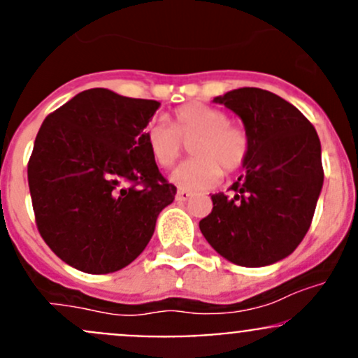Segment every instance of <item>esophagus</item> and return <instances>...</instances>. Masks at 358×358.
I'll list each match as a JSON object with an SVG mask.
<instances>
[{
  "label": "esophagus",
  "mask_w": 358,
  "mask_h": 358,
  "mask_svg": "<svg viewBox=\"0 0 358 358\" xmlns=\"http://www.w3.org/2000/svg\"><path fill=\"white\" fill-rule=\"evenodd\" d=\"M190 197H192V192L187 189H178V192H176V201H180V202L189 201Z\"/></svg>",
  "instance_id": "1"
}]
</instances>
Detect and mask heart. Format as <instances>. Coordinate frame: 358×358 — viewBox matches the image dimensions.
I'll use <instances>...</instances> for the list:
<instances>
[{
    "label": "heart",
    "mask_w": 358,
    "mask_h": 358,
    "mask_svg": "<svg viewBox=\"0 0 358 358\" xmlns=\"http://www.w3.org/2000/svg\"><path fill=\"white\" fill-rule=\"evenodd\" d=\"M150 156L161 168H171L187 145L196 157L180 164L171 180L182 189L215 187L223 171L232 175L244 168L251 154V135L229 114L206 103H185L175 110L173 126L152 119L143 129Z\"/></svg>",
    "instance_id": "heart-1"
}]
</instances>
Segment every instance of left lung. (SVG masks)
I'll use <instances>...</instances> for the list:
<instances>
[{
    "label": "left lung",
    "instance_id": "8db88e82",
    "mask_svg": "<svg viewBox=\"0 0 358 358\" xmlns=\"http://www.w3.org/2000/svg\"><path fill=\"white\" fill-rule=\"evenodd\" d=\"M215 102L243 119L251 154L232 196L213 194L199 229L229 262L272 265L289 256L312 225L324 183L319 135L292 103L266 90H232Z\"/></svg>",
    "mask_w": 358,
    "mask_h": 358
}]
</instances>
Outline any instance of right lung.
I'll list each match as a JSON object with an SVG mask.
<instances>
[{
	"mask_svg": "<svg viewBox=\"0 0 358 358\" xmlns=\"http://www.w3.org/2000/svg\"><path fill=\"white\" fill-rule=\"evenodd\" d=\"M159 107L92 88L43 121L27 162L29 190L38 232L67 265L110 273L149 244L176 194L143 138Z\"/></svg>",
	"mask_w": 358,
	"mask_h": 358,
	"instance_id": "right-lung-1",
	"label": "right lung"
}]
</instances>
